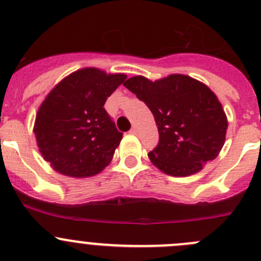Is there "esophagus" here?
I'll return each instance as SVG.
<instances>
[{
	"label": "esophagus",
	"instance_id": "34e87169",
	"mask_svg": "<svg viewBox=\"0 0 261 261\" xmlns=\"http://www.w3.org/2000/svg\"><path fill=\"white\" fill-rule=\"evenodd\" d=\"M138 127H136V126H133V127H131V130H130V133L131 134H134V135H136V134H138Z\"/></svg>",
	"mask_w": 261,
	"mask_h": 261
}]
</instances>
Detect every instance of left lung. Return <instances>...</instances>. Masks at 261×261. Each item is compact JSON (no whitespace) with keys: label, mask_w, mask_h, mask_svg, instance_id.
<instances>
[{"label":"left lung","mask_w":261,"mask_h":261,"mask_svg":"<svg viewBox=\"0 0 261 261\" xmlns=\"http://www.w3.org/2000/svg\"><path fill=\"white\" fill-rule=\"evenodd\" d=\"M123 86L154 115L159 143L149 158L162 172L187 177L217 156L225 144L227 118L208 87L183 74L155 82L136 75Z\"/></svg>","instance_id":"obj_1"}]
</instances>
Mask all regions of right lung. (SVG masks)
I'll list each match as a JSON object with an SVG mask.
<instances>
[{
  "label": "right lung",
  "mask_w": 261,
  "mask_h": 261,
  "mask_svg": "<svg viewBox=\"0 0 261 261\" xmlns=\"http://www.w3.org/2000/svg\"><path fill=\"white\" fill-rule=\"evenodd\" d=\"M126 80L84 68L64 78L48 94L36 115V141L57 172L74 178L101 172L122 139L105 102Z\"/></svg>",
  "instance_id": "obj_1"
}]
</instances>
